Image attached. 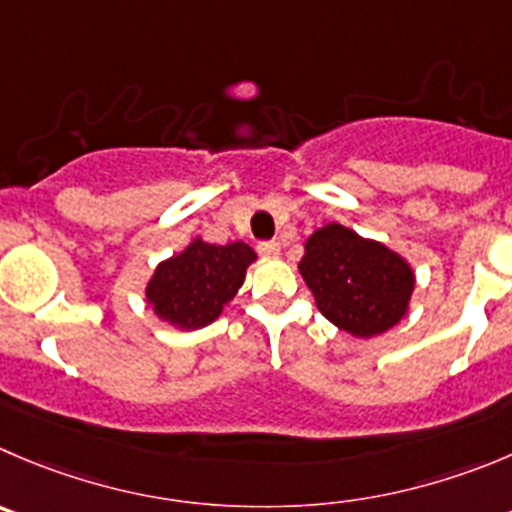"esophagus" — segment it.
<instances>
[{
	"instance_id": "34e87169",
	"label": "esophagus",
	"mask_w": 512,
	"mask_h": 512,
	"mask_svg": "<svg viewBox=\"0 0 512 512\" xmlns=\"http://www.w3.org/2000/svg\"><path fill=\"white\" fill-rule=\"evenodd\" d=\"M281 246L276 241H264L259 243V253L261 256H266V259H274V256H279Z\"/></svg>"
}]
</instances>
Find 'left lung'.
I'll use <instances>...</instances> for the list:
<instances>
[{"label":"left lung","mask_w":512,"mask_h":512,"mask_svg":"<svg viewBox=\"0 0 512 512\" xmlns=\"http://www.w3.org/2000/svg\"><path fill=\"white\" fill-rule=\"evenodd\" d=\"M299 274L316 309L357 339L379 337L405 319L417 284L402 253L337 221L306 238Z\"/></svg>","instance_id":"left-lung-1"}]
</instances>
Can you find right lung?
<instances>
[{"label": "right lung", "mask_w": 512, "mask_h": 512, "mask_svg": "<svg viewBox=\"0 0 512 512\" xmlns=\"http://www.w3.org/2000/svg\"><path fill=\"white\" fill-rule=\"evenodd\" d=\"M256 259L243 241L216 246L201 236L191 238L183 251L155 266L145 284V304L178 332H196L223 314Z\"/></svg>", "instance_id": "right-lung-1"}]
</instances>
